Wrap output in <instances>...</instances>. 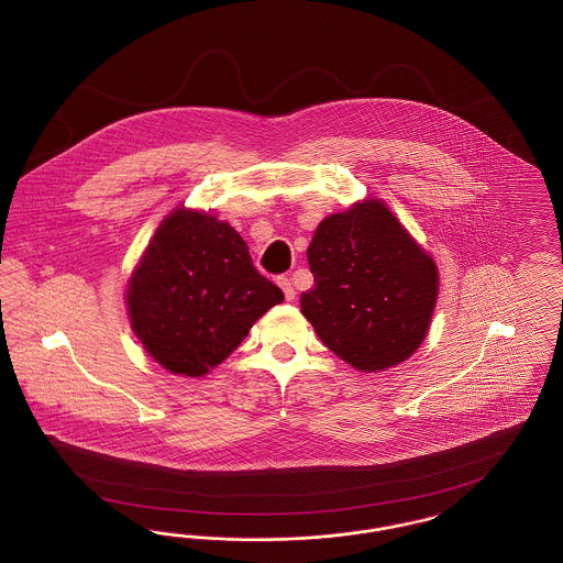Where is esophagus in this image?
<instances>
[{"label": "esophagus", "mask_w": 563, "mask_h": 563, "mask_svg": "<svg viewBox=\"0 0 563 563\" xmlns=\"http://www.w3.org/2000/svg\"><path fill=\"white\" fill-rule=\"evenodd\" d=\"M278 285H280V289L285 291V297H287V301H294L295 289L294 283H291V278H287V276H280V278H278Z\"/></svg>", "instance_id": "1"}]
</instances>
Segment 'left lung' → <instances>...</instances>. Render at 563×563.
<instances>
[{
	"instance_id": "1",
	"label": "left lung",
	"mask_w": 563,
	"mask_h": 563,
	"mask_svg": "<svg viewBox=\"0 0 563 563\" xmlns=\"http://www.w3.org/2000/svg\"><path fill=\"white\" fill-rule=\"evenodd\" d=\"M308 264L314 287L301 294V312L352 367L388 369L427 338L437 266L379 200L322 219Z\"/></svg>"
}]
</instances>
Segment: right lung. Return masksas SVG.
<instances>
[{
  "label": "right lung",
  "instance_id": "add662e5",
  "mask_svg": "<svg viewBox=\"0 0 563 563\" xmlns=\"http://www.w3.org/2000/svg\"><path fill=\"white\" fill-rule=\"evenodd\" d=\"M283 299L234 228L186 209L162 221L126 295L141 344L164 369L189 377L225 361Z\"/></svg>",
  "mask_w": 563,
  "mask_h": 563
}]
</instances>
